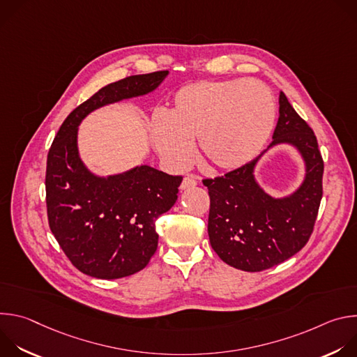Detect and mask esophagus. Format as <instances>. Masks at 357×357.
Segmentation results:
<instances>
[{
	"instance_id": "34e87169",
	"label": "esophagus",
	"mask_w": 357,
	"mask_h": 357,
	"mask_svg": "<svg viewBox=\"0 0 357 357\" xmlns=\"http://www.w3.org/2000/svg\"><path fill=\"white\" fill-rule=\"evenodd\" d=\"M197 185V176H195V175H188V176H185L183 178V181H182V183H181V189H189V188H193V186H196Z\"/></svg>"
}]
</instances>
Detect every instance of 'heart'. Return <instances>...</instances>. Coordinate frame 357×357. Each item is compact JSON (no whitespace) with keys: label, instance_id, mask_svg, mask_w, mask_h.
I'll list each match as a JSON object with an SVG mask.
<instances>
[{"label":"heart","instance_id":"obj_1","mask_svg":"<svg viewBox=\"0 0 357 357\" xmlns=\"http://www.w3.org/2000/svg\"><path fill=\"white\" fill-rule=\"evenodd\" d=\"M275 121L271 91L254 80H199L181 87L151 123L152 144L172 168H185L197 139L202 158L233 169L256 157Z\"/></svg>","mask_w":357,"mask_h":357}]
</instances>
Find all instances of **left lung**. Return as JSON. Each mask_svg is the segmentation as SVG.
Segmentation results:
<instances>
[{"mask_svg":"<svg viewBox=\"0 0 357 357\" xmlns=\"http://www.w3.org/2000/svg\"><path fill=\"white\" fill-rule=\"evenodd\" d=\"M294 145L305 161V179L289 196L275 199L254 178L260 157L203 179L211 196L208 233L212 248L229 266L257 273L292 257L308 243L322 199L324 160L312 128L280 93V117L268 148Z\"/></svg>","mask_w":357,"mask_h":357,"instance_id":"left-lung-1","label":"left lung"}]
</instances>
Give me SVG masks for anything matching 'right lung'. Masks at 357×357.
I'll use <instances>...</instances> for the list:
<instances>
[{"instance_id": "add662e5", "label": "right lung", "mask_w": 357, "mask_h": 357, "mask_svg": "<svg viewBox=\"0 0 357 357\" xmlns=\"http://www.w3.org/2000/svg\"><path fill=\"white\" fill-rule=\"evenodd\" d=\"M167 75L128 76L100 89L66 117L50 145L45 178L49 227L86 275L116 280L145 268L158 247L155 222L175 205L182 176L148 165L96 176L79 157L77 127L98 107L155 90Z\"/></svg>"}]
</instances>
